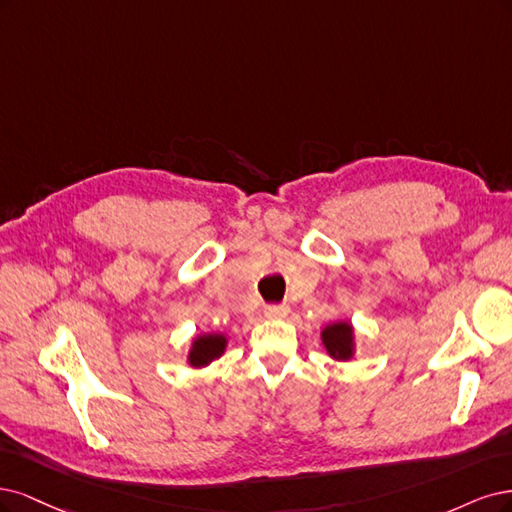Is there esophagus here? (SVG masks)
I'll use <instances>...</instances> for the list:
<instances>
[{"label":"esophagus","instance_id":"1","mask_svg":"<svg viewBox=\"0 0 512 512\" xmlns=\"http://www.w3.org/2000/svg\"><path fill=\"white\" fill-rule=\"evenodd\" d=\"M289 315V306L285 304H274L266 308V317L268 319H285Z\"/></svg>","mask_w":512,"mask_h":512}]
</instances>
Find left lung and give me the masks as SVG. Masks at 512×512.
Returning <instances> with one entry per match:
<instances>
[{"instance_id": "left-lung-1", "label": "left lung", "mask_w": 512, "mask_h": 512, "mask_svg": "<svg viewBox=\"0 0 512 512\" xmlns=\"http://www.w3.org/2000/svg\"><path fill=\"white\" fill-rule=\"evenodd\" d=\"M321 342L325 353L336 361H351L357 351L355 327L351 321H334L321 329Z\"/></svg>"}]
</instances>
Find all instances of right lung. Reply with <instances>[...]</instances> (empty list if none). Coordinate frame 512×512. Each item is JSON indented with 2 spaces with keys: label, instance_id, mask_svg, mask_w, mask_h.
Returning <instances> with one entry per match:
<instances>
[{
  "label": "right lung",
  "instance_id": "1",
  "mask_svg": "<svg viewBox=\"0 0 512 512\" xmlns=\"http://www.w3.org/2000/svg\"><path fill=\"white\" fill-rule=\"evenodd\" d=\"M227 349V336L225 334H200L195 336L189 344L187 364L191 368H206L214 359H219Z\"/></svg>",
  "mask_w": 512,
  "mask_h": 512
}]
</instances>
